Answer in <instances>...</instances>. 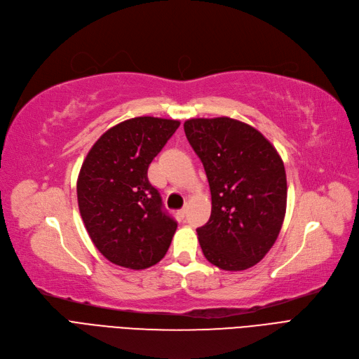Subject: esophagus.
Wrapping results in <instances>:
<instances>
[{
	"label": "esophagus",
	"instance_id": "1",
	"mask_svg": "<svg viewBox=\"0 0 359 359\" xmlns=\"http://www.w3.org/2000/svg\"><path fill=\"white\" fill-rule=\"evenodd\" d=\"M178 215H180V217H185V215H187V208H182L181 210H178Z\"/></svg>",
	"mask_w": 359,
	"mask_h": 359
}]
</instances>
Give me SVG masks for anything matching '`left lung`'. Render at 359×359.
<instances>
[{"instance_id": "obj_1", "label": "left lung", "mask_w": 359, "mask_h": 359, "mask_svg": "<svg viewBox=\"0 0 359 359\" xmlns=\"http://www.w3.org/2000/svg\"><path fill=\"white\" fill-rule=\"evenodd\" d=\"M184 131L212 194L210 219L197 228L204 257L222 270L250 269L269 252L283 224V161L259 130L233 118H191Z\"/></svg>"}]
</instances>
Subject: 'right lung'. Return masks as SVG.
Returning <instances> with one entry per match:
<instances>
[{"instance_id":"add662e5","label":"right lung","mask_w":359,"mask_h":359,"mask_svg":"<svg viewBox=\"0 0 359 359\" xmlns=\"http://www.w3.org/2000/svg\"><path fill=\"white\" fill-rule=\"evenodd\" d=\"M178 127L177 119H127L102 134L81 165L79 210L95 247L114 264L147 269L172 241L177 222L163 209L147 169Z\"/></svg>"}]
</instances>
